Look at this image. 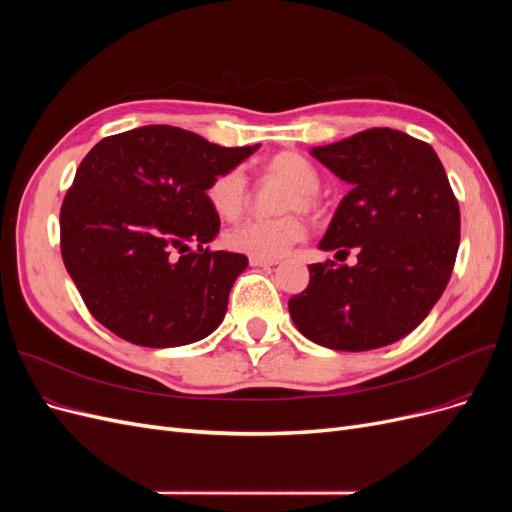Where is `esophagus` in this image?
<instances>
[{
  "label": "esophagus",
  "instance_id": "obj_1",
  "mask_svg": "<svg viewBox=\"0 0 512 512\" xmlns=\"http://www.w3.org/2000/svg\"><path fill=\"white\" fill-rule=\"evenodd\" d=\"M250 265H252V267H275V265H277V260H275V258L250 256Z\"/></svg>",
  "mask_w": 512,
  "mask_h": 512
}]
</instances>
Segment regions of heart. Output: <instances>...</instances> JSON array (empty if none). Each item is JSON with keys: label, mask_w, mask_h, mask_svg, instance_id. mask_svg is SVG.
<instances>
[{"label": "heart", "mask_w": 512, "mask_h": 512, "mask_svg": "<svg viewBox=\"0 0 512 512\" xmlns=\"http://www.w3.org/2000/svg\"><path fill=\"white\" fill-rule=\"evenodd\" d=\"M265 173L288 181L292 188L282 200V209L314 211L318 207L316 190L320 188L318 168L299 151H277L265 162ZM207 200L213 211L224 220H235L247 207L250 188L243 170L230 168L215 177L207 188ZM305 235V224L294 213L280 218H254L237 224L228 230L226 243L235 252H243L260 258H275L284 254Z\"/></svg>", "instance_id": "b5f03b06"}]
</instances>
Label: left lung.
I'll use <instances>...</instances> for the list:
<instances>
[{"label":"left lung","instance_id":"left-lung-1","mask_svg":"<svg viewBox=\"0 0 512 512\" xmlns=\"http://www.w3.org/2000/svg\"><path fill=\"white\" fill-rule=\"evenodd\" d=\"M350 183L318 243L356 265H309V284L288 309L307 339L346 352L389 346L421 324L451 280L459 250V205L438 153L418 138L371 128L312 147Z\"/></svg>","mask_w":512,"mask_h":512}]
</instances>
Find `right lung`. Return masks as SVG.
<instances>
[{"mask_svg": "<svg viewBox=\"0 0 512 512\" xmlns=\"http://www.w3.org/2000/svg\"><path fill=\"white\" fill-rule=\"evenodd\" d=\"M258 147L143 126L87 153L59 228L64 265L91 316L147 348L188 346L220 327L247 258L205 247L220 232L207 188Z\"/></svg>", "mask_w": 512, "mask_h": 512, "instance_id": "1", "label": "right lung"}]
</instances>
